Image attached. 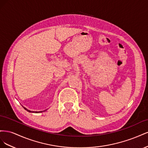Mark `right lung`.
<instances>
[{"label": "right lung", "instance_id": "obj_1", "mask_svg": "<svg viewBox=\"0 0 148 148\" xmlns=\"http://www.w3.org/2000/svg\"><path fill=\"white\" fill-rule=\"evenodd\" d=\"M23 108L26 110H27L28 112H35V113H38V112H42V111H40V112H34V111H30V110H28V109H26L25 107H23Z\"/></svg>", "mask_w": 148, "mask_h": 148}]
</instances>
